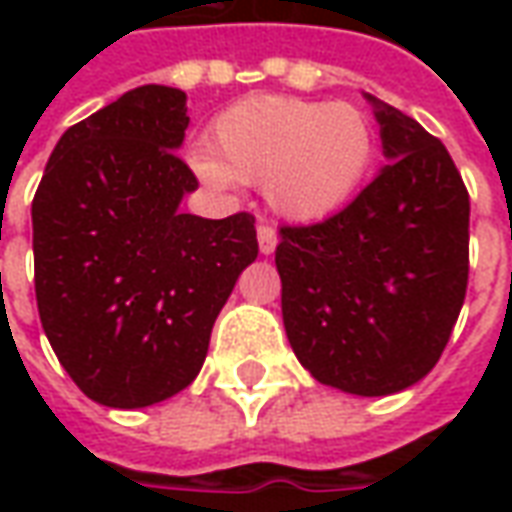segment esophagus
Returning <instances> with one entry per match:
<instances>
[{
  "instance_id": "esophagus-1",
  "label": "esophagus",
  "mask_w": 512,
  "mask_h": 512,
  "mask_svg": "<svg viewBox=\"0 0 512 512\" xmlns=\"http://www.w3.org/2000/svg\"><path fill=\"white\" fill-rule=\"evenodd\" d=\"M257 244H260V252L263 255H271L279 244V233L274 224H260L257 227Z\"/></svg>"
}]
</instances>
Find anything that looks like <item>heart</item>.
Returning <instances> with one entry per match:
<instances>
[{
    "instance_id": "obj_1",
    "label": "heart",
    "mask_w": 512,
    "mask_h": 512,
    "mask_svg": "<svg viewBox=\"0 0 512 512\" xmlns=\"http://www.w3.org/2000/svg\"><path fill=\"white\" fill-rule=\"evenodd\" d=\"M211 150L191 164L205 183H266L268 202L296 222L329 216L365 183L376 134L351 104L255 95L216 117Z\"/></svg>"
}]
</instances>
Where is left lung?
Here are the masks:
<instances>
[{
  "label": "left lung",
  "mask_w": 512,
  "mask_h": 512,
  "mask_svg": "<svg viewBox=\"0 0 512 512\" xmlns=\"http://www.w3.org/2000/svg\"><path fill=\"white\" fill-rule=\"evenodd\" d=\"M367 98L389 164L329 219L282 224L277 271L301 365L321 384L381 397L428 376L461 315L469 191L436 136Z\"/></svg>",
  "instance_id": "8db88e82"
}]
</instances>
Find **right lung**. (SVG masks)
Wrapping results in <instances>:
<instances>
[{"mask_svg":"<svg viewBox=\"0 0 512 512\" xmlns=\"http://www.w3.org/2000/svg\"><path fill=\"white\" fill-rule=\"evenodd\" d=\"M186 93L145 84L60 136L32 200L43 332L84 395L145 408L197 378L216 315L257 257L252 213L178 208Z\"/></svg>","mask_w":512,"mask_h":512,"instance_id":"obj_1","label":"right lung"}]
</instances>
